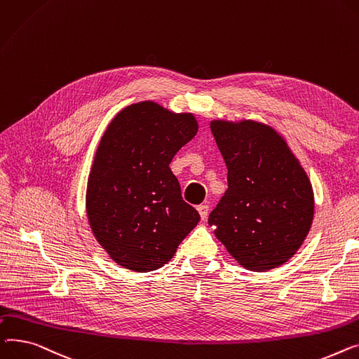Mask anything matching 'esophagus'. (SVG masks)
<instances>
[{"label":"esophagus","mask_w":359,"mask_h":359,"mask_svg":"<svg viewBox=\"0 0 359 359\" xmlns=\"http://www.w3.org/2000/svg\"><path fill=\"white\" fill-rule=\"evenodd\" d=\"M197 210H198V213H200L201 219L204 220V219L207 217V215H208V205H207V204H200V205L197 207Z\"/></svg>","instance_id":"34e87169"}]
</instances>
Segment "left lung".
Instances as JSON below:
<instances>
[{
	"label": "left lung",
	"mask_w": 359,
	"mask_h": 359,
	"mask_svg": "<svg viewBox=\"0 0 359 359\" xmlns=\"http://www.w3.org/2000/svg\"><path fill=\"white\" fill-rule=\"evenodd\" d=\"M227 166L224 196L208 216L215 236L249 271L285 264L307 238L314 216L311 182L287 140L255 120H212Z\"/></svg>",
	"instance_id": "1"
}]
</instances>
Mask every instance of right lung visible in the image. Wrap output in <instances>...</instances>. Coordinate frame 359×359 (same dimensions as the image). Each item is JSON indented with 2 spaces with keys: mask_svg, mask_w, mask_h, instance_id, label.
I'll return each instance as SVG.
<instances>
[{
  "mask_svg": "<svg viewBox=\"0 0 359 359\" xmlns=\"http://www.w3.org/2000/svg\"><path fill=\"white\" fill-rule=\"evenodd\" d=\"M197 132L193 113H174L155 101L128 105L107 126L88 175L86 208L97 242L117 265L135 272L163 266L200 222L170 168Z\"/></svg>",
  "mask_w": 359,
  "mask_h": 359,
  "instance_id": "1",
  "label": "right lung"
}]
</instances>
